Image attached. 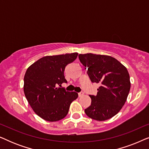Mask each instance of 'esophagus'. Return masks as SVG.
<instances>
[{
    "label": "esophagus",
    "mask_w": 149,
    "mask_h": 149,
    "mask_svg": "<svg viewBox=\"0 0 149 149\" xmlns=\"http://www.w3.org/2000/svg\"><path fill=\"white\" fill-rule=\"evenodd\" d=\"M83 94H84V93L82 92V91H81V92H79V93H78V95H79V97H82L83 95Z\"/></svg>",
    "instance_id": "esophagus-1"
}]
</instances>
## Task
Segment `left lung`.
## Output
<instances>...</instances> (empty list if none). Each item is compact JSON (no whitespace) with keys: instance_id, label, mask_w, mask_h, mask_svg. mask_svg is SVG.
Segmentation results:
<instances>
[{"instance_id":"1","label":"left lung","mask_w":149,"mask_h":149,"mask_svg":"<svg viewBox=\"0 0 149 149\" xmlns=\"http://www.w3.org/2000/svg\"><path fill=\"white\" fill-rule=\"evenodd\" d=\"M81 64L92 83H100L96 95H89L91 105L85 109L89 117L105 121L114 117L122 109L130 89L127 68L111 56L89 53L79 55Z\"/></svg>"}]
</instances>
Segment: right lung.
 Returning <instances> with one entry per match:
<instances>
[{"label":"right lung","mask_w":149,"mask_h":149,"mask_svg":"<svg viewBox=\"0 0 149 149\" xmlns=\"http://www.w3.org/2000/svg\"><path fill=\"white\" fill-rule=\"evenodd\" d=\"M77 53L45 56L32 64L24 76V91L36 115L47 121L62 119L78 93L66 91L61 86L67 83L66 66L76 60Z\"/></svg>","instance_id":"add662e5"}]
</instances>
